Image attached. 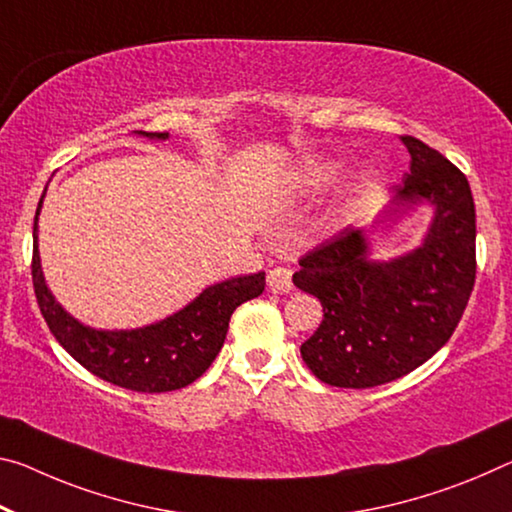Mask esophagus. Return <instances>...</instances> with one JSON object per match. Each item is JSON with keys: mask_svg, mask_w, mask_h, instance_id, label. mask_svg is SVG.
Here are the masks:
<instances>
[{"mask_svg": "<svg viewBox=\"0 0 512 512\" xmlns=\"http://www.w3.org/2000/svg\"><path fill=\"white\" fill-rule=\"evenodd\" d=\"M266 285L273 291V294H289L291 291V271L285 266H275L266 275Z\"/></svg>", "mask_w": 512, "mask_h": 512, "instance_id": "34e87169", "label": "esophagus"}]
</instances>
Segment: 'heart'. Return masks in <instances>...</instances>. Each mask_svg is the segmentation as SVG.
<instances>
[{
	"label": "heart",
	"instance_id": "1",
	"mask_svg": "<svg viewBox=\"0 0 512 512\" xmlns=\"http://www.w3.org/2000/svg\"><path fill=\"white\" fill-rule=\"evenodd\" d=\"M344 175V166L339 161H316L307 168V182L312 186H328Z\"/></svg>",
	"mask_w": 512,
	"mask_h": 512
}]
</instances>
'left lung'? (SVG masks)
<instances>
[{
	"label": "left lung",
	"instance_id": "obj_1",
	"mask_svg": "<svg viewBox=\"0 0 512 512\" xmlns=\"http://www.w3.org/2000/svg\"><path fill=\"white\" fill-rule=\"evenodd\" d=\"M401 141L412 161L392 202L435 207L421 248L373 264L362 230L348 227L307 250L294 273V285L323 305L300 355L335 387L385 385L421 367L451 339L476 282V209L465 173L415 136Z\"/></svg>",
	"mask_w": 512,
	"mask_h": 512
}]
</instances>
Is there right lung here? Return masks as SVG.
Here are the masks:
<instances>
[{"label": "right lung", "instance_id": "obj_1", "mask_svg": "<svg viewBox=\"0 0 512 512\" xmlns=\"http://www.w3.org/2000/svg\"><path fill=\"white\" fill-rule=\"evenodd\" d=\"M150 139H166L168 132H141ZM45 196V193H43ZM34 218V280L40 314L52 335L81 367L93 376L132 392H173L191 385L216 360L225 342L230 316L241 303L264 291V273L241 275L202 291V294L168 319L148 328L125 332H102L81 326L56 303L47 289L38 257V214Z\"/></svg>", "mask_w": 512, "mask_h": 512}]
</instances>
